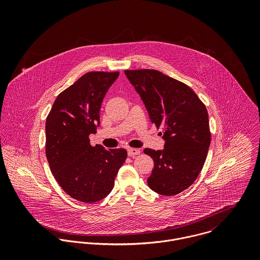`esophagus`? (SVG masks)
<instances>
[{
    "label": "esophagus",
    "mask_w": 260,
    "mask_h": 260,
    "mask_svg": "<svg viewBox=\"0 0 260 260\" xmlns=\"http://www.w3.org/2000/svg\"><path fill=\"white\" fill-rule=\"evenodd\" d=\"M140 154V150L137 148H129L128 149V155L130 157H134L136 155H139Z\"/></svg>",
    "instance_id": "esophagus-1"
}]
</instances>
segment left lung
Returning <instances> with one entry per match:
<instances>
[{
  "instance_id": "obj_1",
  "label": "left lung",
  "mask_w": 260,
  "mask_h": 260,
  "mask_svg": "<svg viewBox=\"0 0 260 260\" xmlns=\"http://www.w3.org/2000/svg\"><path fill=\"white\" fill-rule=\"evenodd\" d=\"M150 120L162 128L163 150L144 149L154 161L147 182L153 191L172 196L198 177L211 141L205 105L186 84L157 70H126Z\"/></svg>"
}]
</instances>
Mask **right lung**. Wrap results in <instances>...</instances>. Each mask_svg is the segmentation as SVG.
<instances>
[{
  "instance_id": "1",
  "label": "right lung",
  "mask_w": 260,
  "mask_h": 260,
  "mask_svg": "<svg viewBox=\"0 0 260 260\" xmlns=\"http://www.w3.org/2000/svg\"><path fill=\"white\" fill-rule=\"evenodd\" d=\"M119 72H89L56 98L46 120V156L62 189L81 202L105 198L127 158L125 149L91 146L102 101Z\"/></svg>"
}]
</instances>
